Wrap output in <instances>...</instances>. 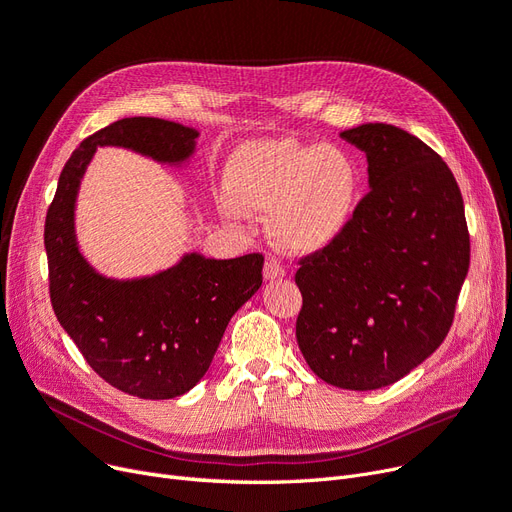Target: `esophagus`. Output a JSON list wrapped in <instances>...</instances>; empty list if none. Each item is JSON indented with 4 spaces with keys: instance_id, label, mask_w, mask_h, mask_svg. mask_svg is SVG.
<instances>
[{
    "instance_id": "obj_1",
    "label": "esophagus",
    "mask_w": 512,
    "mask_h": 512,
    "mask_svg": "<svg viewBox=\"0 0 512 512\" xmlns=\"http://www.w3.org/2000/svg\"><path fill=\"white\" fill-rule=\"evenodd\" d=\"M264 279L266 281H275V279H283L285 277V269L277 262V260H269L264 264Z\"/></svg>"
}]
</instances>
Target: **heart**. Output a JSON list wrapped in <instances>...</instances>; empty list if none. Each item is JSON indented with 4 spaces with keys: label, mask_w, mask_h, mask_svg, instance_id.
I'll return each instance as SVG.
<instances>
[{
    "label": "heart",
    "mask_w": 512,
    "mask_h": 512,
    "mask_svg": "<svg viewBox=\"0 0 512 512\" xmlns=\"http://www.w3.org/2000/svg\"><path fill=\"white\" fill-rule=\"evenodd\" d=\"M358 185V166L348 152L291 137L241 143L225 166L229 206L246 214L271 212V237L296 256L321 252L346 231Z\"/></svg>",
    "instance_id": "b5f03b06"
}]
</instances>
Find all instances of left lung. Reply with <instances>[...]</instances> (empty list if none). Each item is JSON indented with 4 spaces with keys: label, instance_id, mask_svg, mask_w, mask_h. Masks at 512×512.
<instances>
[{
    "label": "left lung",
    "instance_id": "obj_1",
    "mask_svg": "<svg viewBox=\"0 0 512 512\" xmlns=\"http://www.w3.org/2000/svg\"><path fill=\"white\" fill-rule=\"evenodd\" d=\"M342 139L367 154L371 191L337 241L302 260L296 337L314 375L369 392L440 348L471 246L458 183L427 143L383 123Z\"/></svg>",
    "mask_w": 512,
    "mask_h": 512
}]
</instances>
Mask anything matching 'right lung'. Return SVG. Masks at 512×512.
I'll return each instance as SVG.
<instances>
[{
  "label": "right lung",
  "mask_w": 512,
  "mask_h": 512,
  "mask_svg": "<svg viewBox=\"0 0 512 512\" xmlns=\"http://www.w3.org/2000/svg\"><path fill=\"white\" fill-rule=\"evenodd\" d=\"M200 133L173 120L123 118L87 137L64 164L45 216L50 298L60 325L89 367L120 392L143 400L183 396L208 371L231 316L262 285V254L231 260L185 254L166 271L112 279L83 256L75 208L97 148H125L181 166Z\"/></svg>",
  "instance_id": "right-lung-1"
}]
</instances>
